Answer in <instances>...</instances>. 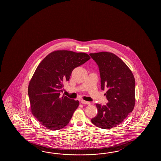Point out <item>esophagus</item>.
Listing matches in <instances>:
<instances>
[{
	"mask_svg": "<svg viewBox=\"0 0 161 161\" xmlns=\"http://www.w3.org/2000/svg\"><path fill=\"white\" fill-rule=\"evenodd\" d=\"M80 103H83V104H87V105H90V103H89V102H87V101H86L85 100H80Z\"/></svg>",
	"mask_w": 161,
	"mask_h": 161,
	"instance_id": "34e87169",
	"label": "esophagus"
}]
</instances>
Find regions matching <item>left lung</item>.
I'll return each mask as SVG.
<instances>
[{
	"mask_svg": "<svg viewBox=\"0 0 161 161\" xmlns=\"http://www.w3.org/2000/svg\"><path fill=\"white\" fill-rule=\"evenodd\" d=\"M99 68L101 88L108 89L106 105L96 104L98 113L92 119L97 127L109 130L121 123L133 110L135 80L126 64L116 55L101 52L90 53Z\"/></svg>",
	"mask_w": 161,
	"mask_h": 161,
	"instance_id": "1",
	"label": "left lung"
}]
</instances>
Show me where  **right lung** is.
<instances>
[{"instance_id": "obj_1", "label": "right lung", "mask_w": 161, "mask_h": 161, "mask_svg": "<svg viewBox=\"0 0 161 161\" xmlns=\"http://www.w3.org/2000/svg\"><path fill=\"white\" fill-rule=\"evenodd\" d=\"M90 58L85 53L55 51L38 65L29 84L28 95L33 115L48 130L63 128L72 118L79 101L60 96V92L73 69Z\"/></svg>"}]
</instances>
